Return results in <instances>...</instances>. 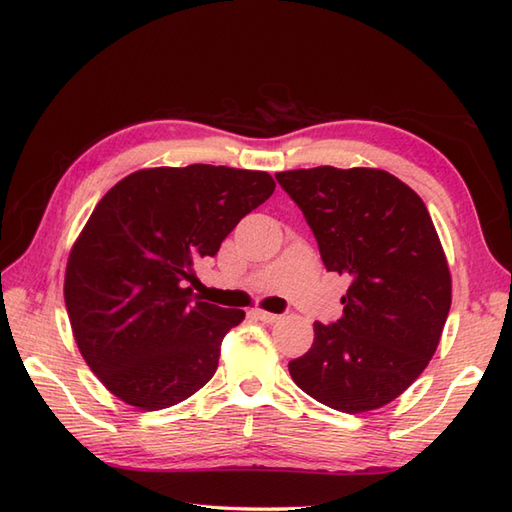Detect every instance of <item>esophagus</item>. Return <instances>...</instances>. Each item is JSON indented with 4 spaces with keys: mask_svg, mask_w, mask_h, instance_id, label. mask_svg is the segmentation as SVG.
I'll use <instances>...</instances> for the list:
<instances>
[{
    "mask_svg": "<svg viewBox=\"0 0 512 512\" xmlns=\"http://www.w3.org/2000/svg\"><path fill=\"white\" fill-rule=\"evenodd\" d=\"M253 314L255 317L259 319V321H264V323H277L279 321V314H273V312H266V310H253Z\"/></svg>",
    "mask_w": 512,
    "mask_h": 512,
    "instance_id": "obj_1",
    "label": "esophagus"
}]
</instances>
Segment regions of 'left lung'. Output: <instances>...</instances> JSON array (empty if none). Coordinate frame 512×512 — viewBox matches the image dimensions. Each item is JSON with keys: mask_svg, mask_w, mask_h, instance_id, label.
I'll list each match as a JSON object with an SVG mask.
<instances>
[{"mask_svg": "<svg viewBox=\"0 0 512 512\" xmlns=\"http://www.w3.org/2000/svg\"><path fill=\"white\" fill-rule=\"evenodd\" d=\"M306 217L330 273L350 277L343 317L314 323L288 363L314 400L361 413L398 398L436 354L451 308L447 257L420 195L383 169L277 173Z\"/></svg>", "mask_w": 512, "mask_h": 512, "instance_id": "1", "label": "left lung"}]
</instances>
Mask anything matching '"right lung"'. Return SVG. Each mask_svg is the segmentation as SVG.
<instances>
[{
	"mask_svg": "<svg viewBox=\"0 0 512 512\" xmlns=\"http://www.w3.org/2000/svg\"><path fill=\"white\" fill-rule=\"evenodd\" d=\"M275 191L266 171L189 165L129 173L72 246L63 297L81 356L143 411L187 400L213 378L244 310L202 301L193 266Z\"/></svg>",
	"mask_w": 512,
	"mask_h": 512,
	"instance_id": "add662e5",
	"label": "right lung"
}]
</instances>
